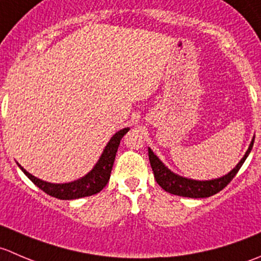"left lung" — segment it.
<instances>
[{"instance_id":"8db88e82","label":"left lung","mask_w":261,"mask_h":261,"mask_svg":"<svg viewBox=\"0 0 261 261\" xmlns=\"http://www.w3.org/2000/svg\"><path fill=\"white\" fill-rule=\"evenodd\" d=\"M254 139L255 136L252 138L251 144H250L247 151L245 152L243 159L239 162V164L236 165L228 174L223 175V177L221 178H217V179L211 180L188 179V178H184L175 174V173H173L172 170L168 169V168L163 164L162 160H160L149 147V160L150 165H151L152 168V172H154L155 180H156V183L159 184L165 192H169V193L175 194V196L189 197V198H206V197H211L213 194L222 191V189L233 179V177L238 174V172L240 170V168L243 167L244 162L246 160V158L249 156L250 151H251L252 145H254Z\"/></svg>"}]
</instances>
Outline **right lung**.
Segmentation results:
<instances>
[{"label": "right lung", "instance_id": "add662e5", "mask_svg": "<svg viewBox=\"0 0 261 261\" xmlns=\"http://www.w3.org/2000/svg\"><path fill=\"white\" fill-rule=\"evenodd\" d=\"M130 130L128 127L122 128V130L117 131L111 140L109 141L106 147H105L103 152L99 156L98 162L94 165L93 169L82 177L81 179H77L70 183H63V184H55L48 183L39 178L34 177L29 172H26L22 167L17 163L20 169L25 173L26 177L33 181L35 186H38L41 191L45 192L49 196L55 197L58 199H77L82 197H88L92 194H96L103 189V187L109 183L110 175H111L112 167H114V162L116 158V152H117L118 145H120L121 139L123 138L127 131Z\"/></svg>", "mask_w": 261, "mask_h": 261}]
</instances>
